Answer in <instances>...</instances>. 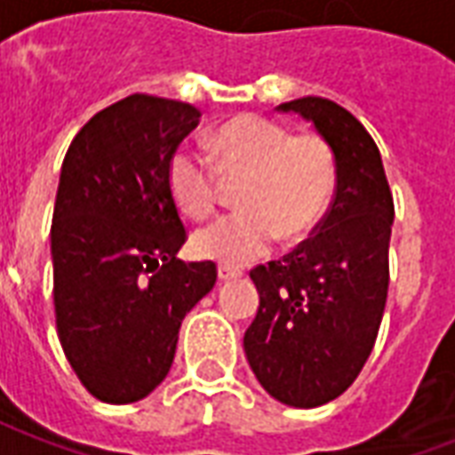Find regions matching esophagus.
<instances>
[{
  "instance_id": "1",
  "label": "esophagus",
  "mask_w": 455,
  "mask_h": 455,
  "mask_svg": "<svg viewBox=\"0 0 455 455\" xmlns=\"http://www.w3.org/2000/svg\"><path fill=\"white\" fill-rule=\"evenodd\" d=\"M217 273H219V280H221V283H227V280H236V277L243 275V273H241L238 267L224 266V263H221V266L217 267Z\"/></svg>"
}]
</instances>
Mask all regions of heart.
Masks as SVG:
<instances>
[{
	"instance_id": "heart-1",
	"label": "heart",
	"mask_w": 455,
	"mask_h": 455,
	"mask_svg": "<svg viewBox=\"0 0 455 455\" xmlns=\"http://www.w3.org/2000/svg\"><path fill=\"white\" fill-rule=\"evenodd\" d=\"M209 159L178 148L168 165V188L185 214L207 217L219 178L238 180L241 212L209 221L192 236L199 258L243 266L263 256L283 234L302 238L316 227L334 189V156L316 133H287L280 124L243 114L209 136Z\"/></svg>"
}]
</instances>
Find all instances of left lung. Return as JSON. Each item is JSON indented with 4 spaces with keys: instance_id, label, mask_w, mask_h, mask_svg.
Segmentation results:
<instances>
[{
    "instance_id": "obj_1",
    "label": "left lung",
    "mask_w": 455,
    "mask_h": 455,
    "mask_svg": "<svg viewBox=\"0 0 455 455\" xmlns=\"http://www.w3.org/2000/svg\"><path fill=\"white\" fill-rule=\"evenodd\" d=\"M277 112L299 114L326 140L336 192L315 236L251 273L260 305L243 351L270 397L312 410L348 390L371 355L387 299L395 207L380 150L351 112L322 97Z\"/></svg>"
}]
</instances>
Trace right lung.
<instances>
[{
    "instance_id": "1",
    "label": "right lung",
    "mask_w": 455,
    "mask_h": 455,
    "mask_svg": "<svg viewBox=\"0 0 455 455\" xmlns=\"http://www.w3.org/2000/svg\"><path fill=\"white\" fill-rule=\"evenodd\" d=\"M192 104L131 94L84 124L65 153L51 256L58 339L97 400L131 404L165 380L182 319L217 266L182 263L185 227L168 165Z\"/></svg>"
}]
</instances>
